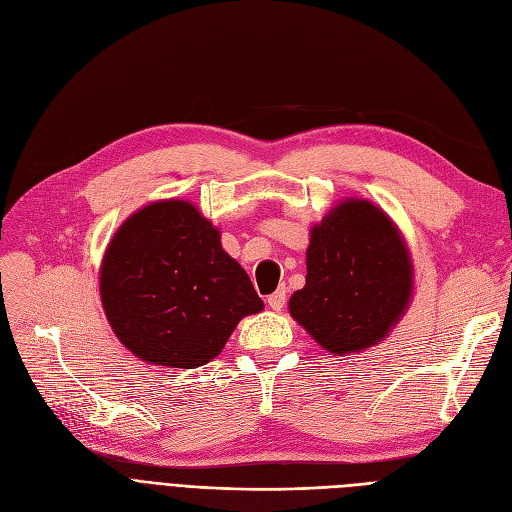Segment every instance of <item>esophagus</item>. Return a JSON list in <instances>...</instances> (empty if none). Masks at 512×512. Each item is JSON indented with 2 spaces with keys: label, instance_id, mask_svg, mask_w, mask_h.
<instances>
[{
  "label": "esophagus",
  "instance_id": "1",
  "mask_svg": "<svg viewBox=\"0 0 512 512\" xmlns=\"http://www.w3.org/2000/svg\"><path fill=\"white\" fill-rule=\"evenodd\" d=\"M267 303H269L271 309H275V312H280V309H282L284 303H286V288H277L273 294H269Z\"/></svg>",
  "mask_w": 512,
  "mask_h": 512
}]
</instances>
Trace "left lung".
Segmentation results:
<instances>
[{
  "label": "left lung",
  "instance_id": "left-lung-1",
  "mask_svg": "<svg viewBox=\"0 0 512 512\" xmlns=\"http://www.w3.org/2000/svg\"><path fill=\"white\" fill-rule=\"evenodd\" d=\"M412 258L393 220L363 198L335 205L312 228L305 286L290 316L333 354L376 346L406 314Z\"/></svg>",
  "mask_w": 512,
  "mask_h": 512
}]
</instances>
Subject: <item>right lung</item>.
Returning a JSON list of instances; mask_svg holds the SVG:
<instances>
[{"label": "right lung", "mask_w": 512, "mask_h": 512, "mask_svg": "<svg viewBox=\"0 0 512 512\" xmlns=\"http://www.w3.org/2000/svg\"><path fill=\"white\" fill-rule=\"evenodd\" d=\"M100 299L108 324L136 359L194 369L215 359L241 318L265 303L188 200L132 213L106 247Z\"/></svg>", "instance_id": "1"}]
</instances>
